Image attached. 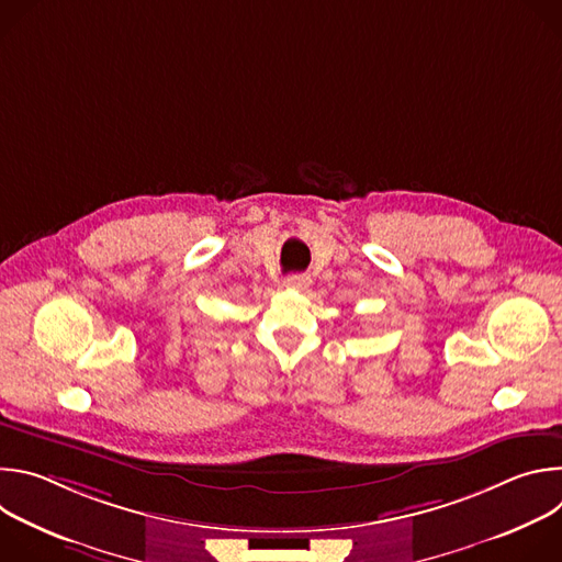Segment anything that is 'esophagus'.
<instances>
[{
    "label": "esophagus",
    "mask_w": 562,
    "mask_h": 562,
    "mask_svg": "<svg viewBox=\"0 0 562 562\" xmlns=\"http://www.w3.org/2000/svg\"><path fill=\"white\" fill-rule=\"evenodd\" d=\"M284 284H286L289 289H295V291H304V289H308V284H311V278H308V276H304V273H293V276H286Z\"/></svg>",
    "instance_id": "esophagus-1"
}]
</instances>
